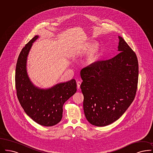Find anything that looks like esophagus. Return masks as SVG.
<instances>
[{
	"mask_svg": "<svg viewBox=\"0 0 153 153\" xmlns=\"http://www.w3.org/2000/svg\"><path fill=\"white\" fill-rule=\"evenodd\" d=\"M76 84H77V87H78V88L79 89V88H80V85H81V82H80V81L77 82Z\"/></svg>",
	"mask_w": 153,
	"mask_h": 153,
	"instance_id": "esophagus-1",
	"label": "esophagus"
}]
</instances>
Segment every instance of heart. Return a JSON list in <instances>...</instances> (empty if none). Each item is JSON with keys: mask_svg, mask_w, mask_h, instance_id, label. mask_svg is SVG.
I'll list each match as a JSON object with an SVG mask.
<instances>
[{"mask_svg": "<svg viewBox=\"0 0 153 153\" xmlns=\"http://www.w3.org/2000/svg\"><path fill=\"white\" fill-rule=\"evenodd\" d=\"M100 44L97 42L92 44L90 41H87L82 45L80 52L85 53L87 51L85 58V62L87 65H91L95 63L100 53Z\"/></svg>", "mask_w": 153, "mask_h": 153, "instance_id": "heart-1", "label": "heart"}]
</instances>
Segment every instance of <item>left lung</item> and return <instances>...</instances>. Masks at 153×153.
Returning a JSON list of instances; mask_svg holds the SVG:
<instances>
[{"mask_svg":"<svg viewBox=\"0 0 153 153\" xmlns=\"http://www.w3.org/2000/svg\"><path fill=\"white\" fill-rule=\"evenodd\" d=\"M119 54L82 68L80 85L88 121L104 126L116 121L133 101L137 88L138 63L136 53L120 36Z\"/></svg>","mask_w":153,"mask_h":153,"instance_id":"8db88e82","label":"left lung"}]
</instances>
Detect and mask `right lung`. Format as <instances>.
I'll list each match as a JSON object with an SVG mask.
<instances>
[{"mask_svg":"<svg viewBox=\"0 0 153 153\" xmlns=\"http://www.w3.org/2000/svg\"><path fill=\"white\" fill-rule=\"evenodd\" d=\"M38 35L23 48L17 59L15 85L17 98L27 114L37 124L51 126L57 124L62 117L63 105L76 91L74 79L59 83L48 88L36 86L29 78L27 62L33 43Z\"/></svg>","mask_w":153,"mask_h":153,"instance_id":"add662e5","label":"right lung"}]
</instances>
